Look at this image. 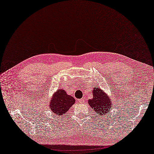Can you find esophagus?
Instances as JSON below:
<instances>
[{
    "label": "esophagus",
    "mask_w": 154,
    "mask_h": 154,
    "mask_svg": "<svg viewBox=\"0 0 154 154\" xmlns=\"http://www.w3.org/2000/svg\"><path fill=\"white\" fill-rule=\"evenodd\" d=\"M78 103H84V99L82 98V99H78Z\"/></svg>",
    "instance_id": "obj_1"
}]
</instances>
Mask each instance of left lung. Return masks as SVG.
Masks as SVG:
<instances>
[{"instance_id": "left-lung-1", "label": "left lung", "mask_w": 154, "mask_h": 154, "mask_svg": "<svg viewBox=\"0 0 154 154\" xmlns=\"http://www.w3.org/2000/svg\"><path fill=\"white\" fill-rule=\"evenodd\" d=\"M88 103L94 112L100 116H105L110 112L112 102L109 96L99 87L95 86L93 90V98L88 100Z\"/></svg>"}]
</instances>
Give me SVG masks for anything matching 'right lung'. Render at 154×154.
<instances>
[{
  "instance_id": "right-lung-1",
  "label": "right lung",
  "mask_w": 154,
  "mask_h": 154,
  "mask_svg": "<svg viewBox=\"0 0 154 154\" xmlns=\"http://www.w3.org/2000/svg\"><path fill=\"white\" fill-rule=\"evenodd\" d=\"M76 102L72 96L68 95L65 89H60L55 91L50 101V108L55 116H63Z\"/></svg>"
}]
</instances>
